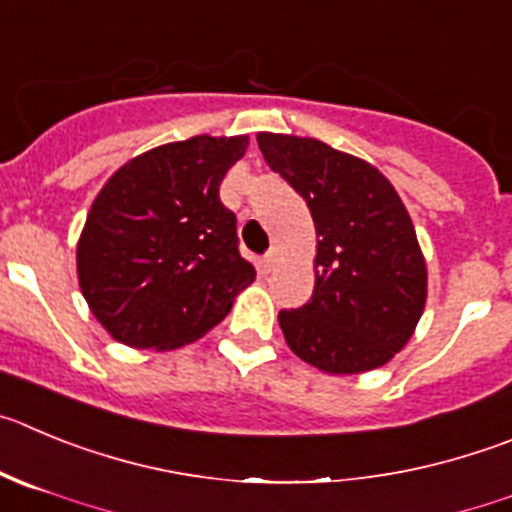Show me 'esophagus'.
I'll return each mask as SVG.
<instances>
[{
  "label": "esophagus",
  "mask_w": 512,
  "mask_h": 512,
  "mask_svg": "<svg viewBox=\"0 0 512 512\" xmlns=\"http://www.w3.org/2000/svg\"><path fill=\"white\" fill-rule=\"evenodd\" d=\"M272 265H275V250H270V252H267V255L260 260L262 272H270Z\"/></svg>",
  "instance_id": "34e87169"
}]
</instances>
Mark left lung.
I'll return each instance as SVG.
<instances>
[{"mask_svg": "<svg viewBox=\"0 0 512 512\" xmlns=\"http://www.w3.org/2000/svg\"><path fill=\"white\" fill-rule=\"evenodd\" d=\"M257 146L321 237L313 295L280 310L285 341L328 374L379 369L412 338L427 300V265L399 194L379 169L315 138L260 133Z\"/></svg>", "mask_w": 512, "mask_h": 512, "instance_id": "1", "label": "left lung"}]
</instances>
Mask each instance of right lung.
Listing matches in <instances>:
<instances>
[{"label": "right lung", "instance_id": "right-lung-1", "mask_svg": "<svg viewBox=\"0 0 512 512\" xmlns=\"http://www.w3.org/2000/svg\"><path fill=\"white\" fill-rule=\"evenodd\" d=\"M247 136L166 143L128 161L90 207L78 278L116 341L176 348L212 331L255 280L219 184Z\"/></svg>", "mask_w": 512, "mask_h": 512}]
</instances>
